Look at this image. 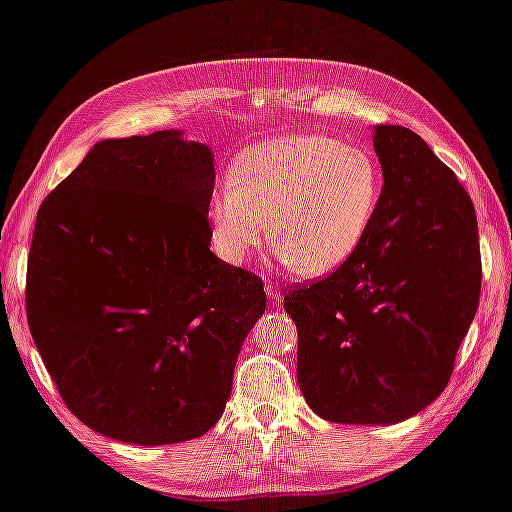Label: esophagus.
I'll use <instances>...</instances> for the list:
<instances>
[{"label": "esophagus", "instance_id": "obj_1", "mask_svg": "<svg viewBox=\"0 0 512 512\" xmlns=\"http://www.w3.org/2000/svg\"><path fill=\"white\" fill-rule=\"evenodd\" d=\"M265 292H267L269 303H278V301H281V296H283L281 287L274 285V283H265Z\"/></svg>", "mask_w": 512, "mask_h": 512}]
</instances>
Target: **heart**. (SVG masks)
I'll return each instance as SVG.
<instances>
[{
	"instance_id": "1",
	"label": "heart",
	"mask_w": 512,
	"mask_h": 512,
	"mask_svg": "<svg viewBox=\"0 0 512 512\" xmlns=\"http://www.w3.org/2000/svg\"><path fill=\"white\" fill-rule=\"evenodd\" d=\"M379 198L381 171L368 149L321 133H287L245 149L231 180L211 191V245L225 263L243 265L272 227L283 265L325 276L359 249Z\"/></svg>"
}]
</instances>
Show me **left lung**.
<instances>
[{"label":"left lung","instance_id":"1","mask_svg":"<svg viewBox=\"0 0 512 512\" xmlns=\"http://www.w3.org/2000/svg\"><path fill=\"white\" fill-rule=\"evenodd\" d=\"M383 187L359 249L285 296L296 376L318 417L390 426L430 406L455 368L481 287L477 214L417 133L376 124Z\"/></svg>","mask_w":512,"mask_h":512}]
</instances>
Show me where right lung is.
Masks as SVG:
<instances>
[{
	"label": "right lung",
	"mask_w": 512,
	"mask_h": 512,
	"mask_svg": "<svg viewBox=\"0 0 512 512\" xmlns=\"http://www.w3.org/2000/svg\"><path fill=\"white\" fill-rule=\"evenodd\" d=\"M214 153L178 129L93 144L37 211L26 314L77 419L136 446L225 410L263 281L211 252Z\"/></svg>",
	"instance_id": "right-lung-1"
}]
</instances>
